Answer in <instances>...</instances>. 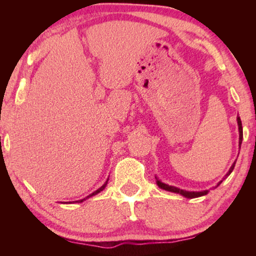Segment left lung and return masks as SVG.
<instances>
[{
    "label": "left lung",
    "instance_id": "8db88e82",
    "mask_svg": "<svg viewBox=\"0 0 256 256\" xmlns=\"http://www.w3.org/2000/svg\"><path fill=\"white\" fill-rule=\"evenodd\" d=\"M236 121H238V127H239V146H241V143H242V124H241V120H240L239 115H238ZM236 162H234V163L232 164V166H230V169L228 170V172L226 174L225 178L228 177L230 174V172H232V171H233L234 166H236ZM225 178H224V180H225ZM222 180H220L219 183H218V185H216V186H219V185L222 183ZM156 183H157V185H158V186H160V188H163V190L170 191V192H174V194H180L183 196V197H186V198H197V197H202V196L208 194V190H206V191H200V192L182 190V188H176V186H171V185H168V184H166V183H162V182L157 180V177H156Z\"/></svg>",
    "mask_w": 256,
    "mask_h": 256
}]
</instances>
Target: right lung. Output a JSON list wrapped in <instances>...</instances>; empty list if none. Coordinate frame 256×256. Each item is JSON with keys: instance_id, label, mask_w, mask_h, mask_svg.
I'll return each mask as SVG.
<instances>
[{"instance_id": "obj_1", "label": "right lung", "mask_w": 256, "mask_h": 256, "mask_svg": "<svg viewBox=\"0 0 256 256\" xmlns=\"http://www.w3.org/2000/svg\"><path fill=\"white\" fill-rule=\"evenodd\" d=\"M107 183H108V180H106V183H104V184L102 185V186H101V188H98V190H96V191H94V192H93V194H90V196H87V197H86V198H84V199H82V200H76V202H82L84 200H86V199H87V198H90V197H92V196H96V194H99V192H101V191H102V190H104V188H106V185H107Z\"/></svg>"}]
</instances>
